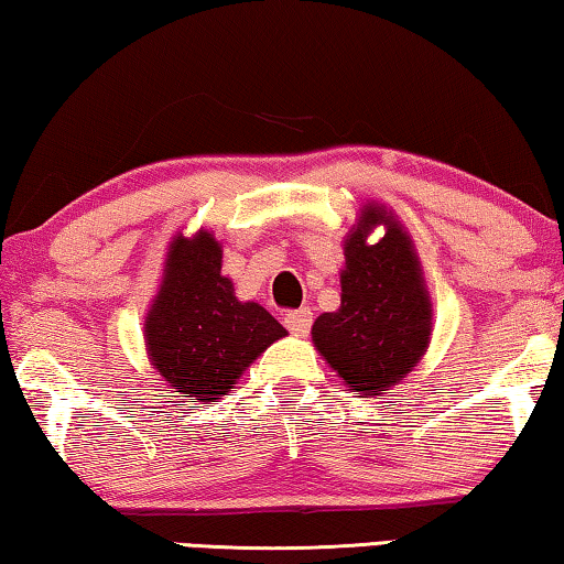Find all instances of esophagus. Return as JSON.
<instances>
[{"instance_id":"1","label":"esophagus","mask_w":564,"mask_h":564,"mask_svg":"<svg viewBox=\"0 0 564 564\" xmlns=\"http://www.w3.org/2000/svg\"><path fill=\"white\" fill-rule=\"evenodd\" d=\"M310 325H312V312L307 307L292 310L284 315V327L297 337H305L310 333Z\"/></svg>"}]
</instances>
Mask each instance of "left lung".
I'll list each match as a JSON object with an SVG mask.
<instances>
[{
	"mask_svg": "<svg viewBox=\"0 0 564 564\" xmlns=\"http://www.w3.org/2000/svg\"><path fill=\"white\" fill-rule=\"evenodd\" d=\"M376 226L387 234L370 246ZM340 288V310L315 319L312 343L350 391H391L426 352L433 312L409 231L386 206H362L345 239Z\"/></svg>",
	"mask_w": 564,
	"mask_h": 564,
	"instance_id": "8db88e82",
	"label": "left lung"
}]
</instances>
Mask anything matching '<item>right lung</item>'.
I'll return each mask as SVG.
<instances>
[{
	"label": "right lung",
	"mask_w": 564,
	"mask_h": 564,
	"mask_svg": "<svg viewBox=\"0 0 564 564\" xmlns=\"http://www.w3.org/2000/svg\"><path fill=\"white\" fill-rule=\"evenodd\" d=\"M151 366L188 403L227 395L241 372L288 330L221 274V245L198 229L171 241L161 290L145 315Z\"/></svg>",
	"instance_id": "right-lung-1"
}]
</instances>
